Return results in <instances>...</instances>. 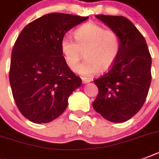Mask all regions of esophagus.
<instances>
[{
	"label": "esophagus",
	"instance_id": "obj_1",
	"mask_svg": "<svg viewBox=\"0 0 159 159\" xmlns=\"http://www.w3.org/2000/svg\"><path fill=\"white\" fill-rule=\"evenodd\" d=\"M82 82H83L84 84H86V83H88V82H90L89 79H87V78H85V77H82Z\"/></svg>",
	"mask_w": 159,
	"mask_h": 159
}]
</instances>
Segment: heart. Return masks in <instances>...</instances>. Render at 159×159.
Returning <instances> with one entry per match:
<instances>
[{"instance_id": "obj_1", "label": "heart", "mask_w": 159, "mask_h": 159, "mask_svg": "<svg viewBox=\"0 0 159 159\" xmlns=\"http://www.w3.org/2000/svg\"><path fill=\"white\" fill-rule=\"evenodd\" d=\"M75 40L64 36L60 47L65 63L69 69L75 71L82 53L85 58L77 72L83 77H92L100 69H111L120 51V39L118 34L106 29L96 22H87L76 30Z\"/></svg>"}]
</instances>
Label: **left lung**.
<instances>
[{"mask_svg": "<svg viewBox=\"0 0 159 159\" xmlns=\"http://www.w3.org/2000/svg\"><path fill=\"white\" fill-rule=\"evenodd\" d=\"M118 34L120 51L111 69L94 80L98 95L92 103L106 120L121 123L143 106L151 83V55L143 36L124 16H96Z\"/></svg>", "mask_w": 159, "mask_h": 159, "instance_id": "obj_1", "label": "left lung"}]
</instances>
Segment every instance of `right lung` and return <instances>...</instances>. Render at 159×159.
<instances>
[{
	"mask_svg": "<svg viewBox=\"0 0 159 159\" xmlns=\"http://www.w3.org/2000/svg\"><path fill=\"white\" fill-rule=\"evenodd\" d=\"M64 13H51L28 24L11 52L10 83L16 104L25 118L48 123L65 111L82 79L68 68L60 43L67 31L87 20Z\"/></svg>",
	"mask_w": 159,
	"mask_h": 159,
	"instance_id": "1",
	"label": "right lung"
}]
</instances>
